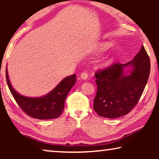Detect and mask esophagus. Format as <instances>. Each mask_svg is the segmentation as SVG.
I'll use <instances>...</instances> for the list:
<instances>
[{"label":"esophagus","instance_id":"esophagus-1","mask_svg":"<svg viewBox=\"0 0 159 159\" xmlns=\"http://www.w3.org/2000/svg\"><path fill=\"white\" fill-rule=\"evenodd\" d=\"M88 74L87 72H83V73L80 74V78H81L83 80H86L88 79Z\"/></svg>","mask_w":159,"mask_h":159}]
</instances>
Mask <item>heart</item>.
Listing matches in <instances>:
<instances>
[{"label": "heart", "instance_id": "b5f03b06", "mask_svg": "<svg viewBox=\"0 0 159 159\" xmlns=\"http://www.w3.org/2000/svg\"><path fill=\"white\" fill-rule=\"evenodd\" d=\"M110 46V43L108 42H103L100 43L98 44V46L96 48V52L100 53L105 51L106 50L108 49ZM115 55L114 52H110L108 55L106 56V57L102 61V66L103 67H108L111 66V64L113 63V61L114 60Z\"/></svg>", "mask_w": 159, "mask_h": 159}]
</instances>
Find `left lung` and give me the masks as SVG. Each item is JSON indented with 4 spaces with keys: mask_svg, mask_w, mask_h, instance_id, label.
<instances>
[{
    "mask_svg": "<svg viewBox=\"0 0 159 159\" xmlns=\"http://www.w3.org/2000/svg\"><path fill=\"white\" fill-rule=\"evenodd\" d=\"M149 73V57L143 45L132 61L113 64L97 72L94 110L100 116L108 118L127 114L142 96Z\"/></svg>",
    "mask_w": 159,
    "mask_h": 159,
    "instance_id": "8db88e82",
    "label": "left lung"
}]
</instances>
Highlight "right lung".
Wrapping results in <instances>:
<instances>
[{"label":"right lung","instance_id":"1","mask_svg":"<svg viewBox=\"0 0 159 159\" xmlns=\"http://www.w3.org/2000/svg\"><path fill=\"white\" fill-rule=\"evenodd\" d=\"M6 80L13 98L26 114L37 119L46 120L57 118L61 114L66 96L76 83V75L73 74L64 78L50 93L38 98L21 95L13 88L7 66Z\"/></svg>","mask_w":159,"mask_h":159}]
</instances>
